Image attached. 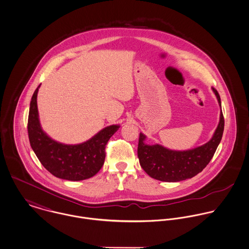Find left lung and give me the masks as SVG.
Returning a JSON list of instances; mask_svg holds the SVG:
<instances>
[{
    "label": "left lung",
    "instance_id": "1",
    "mask_svg": "<svg viewBox=\"0 0 249 249\" xmlns=\"http://www.w3.org/2000/svg\"><path fill=\"white\" fill-rule=\"evenodd\" d=\"M212 90L221 108L220 120L212 138L203 145L183 151L172 150L158 143L147 144L145 142L147 137L142 133L139 134V163L151 178L166 182L185 180L197 175L210 162L221 142L224 128L221 97L215 89Z\"/></svg>",
    "mask_w": 249,
    "mask_h": 249
}]
</instances>
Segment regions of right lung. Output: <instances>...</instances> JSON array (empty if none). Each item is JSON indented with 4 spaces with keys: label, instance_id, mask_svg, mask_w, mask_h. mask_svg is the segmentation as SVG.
I'll return each mask as SVG.
<instances>
[{
    "label": "right lung",
    "instance_id": "1",
    "mask_svg": "<svg viewBox=\"0 0 249 249\" xmlns=\"http://www.w3.org/2000/svg\"><path fill=\"white\" fill-rule=\"evenodd\" d=\"M40 86L31 97L28 113V138L33 152L42 165L56 178L79 181L93 177L104 164L106 144L120 126H107L79 144L56 141L44 132L40 123L37 107Z\"/></svg>",
    "mask_w": 249,
    "mask_h": 249
}]
</instances>
